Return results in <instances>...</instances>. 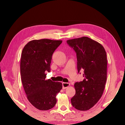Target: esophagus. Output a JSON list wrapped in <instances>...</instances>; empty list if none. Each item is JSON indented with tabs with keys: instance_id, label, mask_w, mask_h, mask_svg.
Returning <instances> with one entry per match:
<instances>
[{
	"instance_id": "esophagus-1",
	"label": "esophagus",
	"mask_w": 125,
	"mask_h": 125,
	"mask_svg": "<svg viewBox=\"0 0 125 125\" xmlns=\"http://www.w3.org/2000/svg\"><path fill=\"white\" fill-rule=\"evenodd\" d=\"M70 85V83L66 82H62V89H66L68 87H69Z\"/></svg>"
}]
</instances>
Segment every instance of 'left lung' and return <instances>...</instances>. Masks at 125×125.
Listing matches in <instances>:
<instances>
[{"label":"left lung","mask_w":125,"mask_h":125,"mask_svg":"<svg viewBox=\"0 0 125 125\" xmlns=\"http://www.w3.org/2000/svg\"><path fill=\"white\" fill-rule=\"evenodd\" d=\"M77 54L78 73L83 71L85 78L75 82V94L71 104L79 111H88L99 101L107 79V56L104 47L97 42L83 36L67 41Z\"/></svg>","instance_id":"8db88e82"}]
</instances>
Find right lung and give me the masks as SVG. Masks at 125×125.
<instances>
[{"label": "right lung", "instance_id": "obj_1", "mask_svg": "<svg viewBox=\"0 0 125 125\" xmlns=\"http://www.w3.org/2000/svg\"><path fill=\"white\" fill-rule=\"evenodd\" d=\"M62 42L45 39L32 40L22 50V83L28 100L39 110L47 111L54 107L57 94L62 88L61 82L45 79V72H50L52 54Z\"/></svg>", "mask_w": 125, "mask_h": 125}]
</instances>
